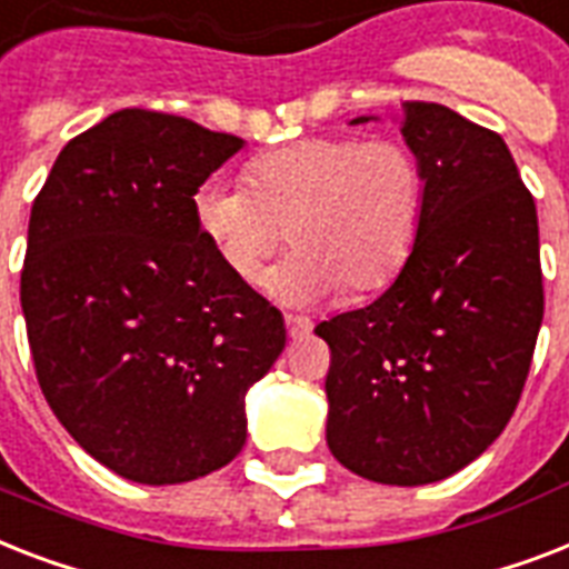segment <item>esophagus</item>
I'll return each mask as SVG.
<instances>
[{
    "mask_svg": "<svg viewBox=\"0 0 569 569\" xmlns=\"http://www.w3.org/2000/svg\"><path fill=\"white\" fill-rule=\"evenodd\" d=\"M284 326H288V338H306L308 331H311V320L308 317H299V313H288L284 317Z\"/></svg>",
    "mask_w": 569,
    "mask_h": 569,
    "instance_id": "34e87169",
    "label": "esophagus"
}]
</instances>
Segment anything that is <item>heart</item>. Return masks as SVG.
Masks as SVG:
<instances>
[{
	"instance_id": "b5f03b06",
	"label": "heart",
	"mask_w": 569,
	"mask_h": 569,
	"mask_svg": "<svg viewBox=\"0 0 569 569\" xmlns=\"http://www.w3.org/2000/svg\"><path fill=\"white\" fill-rule=\"evenodd\" d=\"M247 184L213 179L193 217L222 267L243 284L290 240L297 252L267 276L288 306L376 293L406 267L420 234L426 179L397 138H311L249 163Z\"/></svg>"
}]
</instances>
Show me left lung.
Masks as SVG:
<instances>
[{"label":"left lung","instance_id":"8db88e82","mask_svg":"<svg viewBox=\"0 0 569 569\" xmlns=\"http://www.w3.org/2000/svg\"><path fill=\"white\" fill-rule=\"evenodd\" d=\"M399 131L426 179L417 243L376 302L313 331L331 349V456L417 488L465 470L511 420L543 276L535 199L506 140L435 102H402Z\"/></svg>","mask_w":569,"mask_h":569}]
</instances>
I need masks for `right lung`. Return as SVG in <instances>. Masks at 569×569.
Returning <instances> with one entry per match:
<instances>
[{
    "label": "right lung",
    "instance_id": "1",
    "mask_svg": "<svg viewBox=\"0 0 569 569\" xmlns=\"http://www.w3.org/2000/svg\"><path fill=\"white\" fill-rule=\"evenodd\" d=\"M247 140L126 108L72 138L31 206L20 302L43 397L88 456L140 485L220 470L281 313L231 276L193 197Z\"/></svg>",
    "mask_w": 569,
    "mask_h": 569
}]
</instances>
